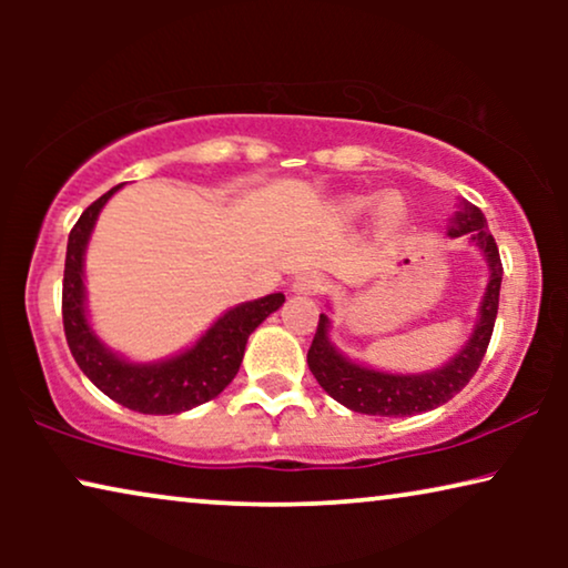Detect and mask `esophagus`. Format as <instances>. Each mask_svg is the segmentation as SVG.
<instances>
[{
  "label": "esophagus",
  "instance_id": "1",
  "mask_svg": "<svg viewBox=\"0 0 568 568\" xmlns=\"http://www.w3.org/2000/svg\"><path fill=\"white\" fill-rule=\"evenodd\" d=\"M325 286H328V278H325L323 274H317V271H307V274L294 278L292 292L294 294H321V292H325Z\"/></svg>",
  "mask_w": 568,
  "mask_h": 568
}]
</instances>
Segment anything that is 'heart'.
Segmentation results:
<instances>
[{"label": "heart", "mask_w": 568, "mask_h": 568, "mask_svg": "<svg viewBox=\"0 0 568 568\" xmlns=\"http://www.w3.org/2000/svg\"><path fill=\"white\" fill-rule=\"evenodd\" d=\"M372 204H375V199H369V196L346 199L344 204H341V212H344V216H348V220H354V216L367 214L369 209H372ZM377 216H379V224H383L385 230L400 227L403 220H406V204H403L400 196H395V193H390V196H385L383 201H379Z\"/></svg>", "instance_id": "heart-1"}]
</instances>
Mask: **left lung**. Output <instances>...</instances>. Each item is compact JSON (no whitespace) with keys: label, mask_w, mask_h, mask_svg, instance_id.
I'll return each instance as SVG.
<instances>
[{"label":"left lung","mask_w":568,"mask_h":568,"mask_svg":"<svg viewBox=\"0 0 568 568\" xmlns=\"http://www.w3.org/2000/svg\"><path fill=\"white\" fill-rule=\"evenodd\" d=\"M468 235L488 261V286L486 297L480 302L476 331L460 354L447 362L442 369L424 372V375H387L341 356L328 341V317L321 315L313 344L307 352V364L317 383L333 400L341 406L367 416H416L432 410L455 398L470 377L476 375L484 362L488 341H491L496 313H499V290H501V258L499 247L491 232H488L486 216L470 201H463V212H457L455 224L449 227V237Z\"/></svg>","instance_id":"obj_1"}]
</instances>
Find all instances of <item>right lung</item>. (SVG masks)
Segmentation results:
<instances>
[{
  "mask_svg": "<svg viewBox=\"0 0 568 568\" xmlns=\"http://www.w3.org/2000/svg\"><path fill=\"white\" fill-rule=\"evenodd\" d=\"M115 185L98 201L84 209L80 220L69 232L64 286H61V315H64V336L74 362L90 377V383L103 390L108 398L121 403L139 414H181L212 400L235 379L243 362L247 336L282 307L284 294L245 302L224 313L206 336L189 352L160 364H131L108 352L92 333L84 317V284L82 255L88 247L90 232L105 201L119 191Z\"/></svg>",
  "mask_w": 568,
  "mask_h": 568,
  "instance_id": "1",
  "label": "right lung"
}]
</instances>
